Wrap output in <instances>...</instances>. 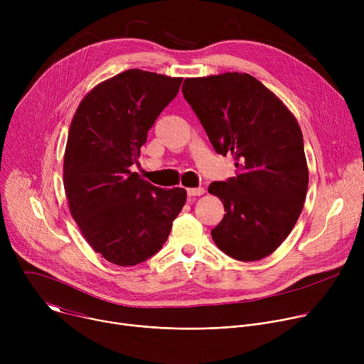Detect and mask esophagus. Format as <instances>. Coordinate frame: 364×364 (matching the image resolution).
<instances>
[{"label":"esophagus","mask_w":364,"mask_h":364,"mask_svg":"<svg viewBox=\"0 0 364 364\" xmlns=\"http://www.w3.org/2000/svg\"><path fill=\"white\" fill-rule=\"evenodd\" d=\"M204 188L203 187H196V188H187V194L188 196H201L204 194Z\"/></svg>","instance_id":"1"}]
</instances>
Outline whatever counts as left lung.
<instances>
[{
	"label": "left lung",
	"instance_id": "obj_1",
	"mask_svg": "<svg viewBox=\"0 0 364 364\" xmlns=\"http://www.w3.org/2000/svg\"><path fill=\"white\" fill-rule=\"evenodd\" d=\"M183 95L218 154L237 176L213 181L226 215L212 230L218 247L243 262L271 255L296 223L308 188L299 125L284 103L247 73L191 77Z\"/></svg>",
	"mask_w": 364,
	"mask_h": 364
}]
</instances>
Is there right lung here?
<instances>
[{"label": "right lung", "mask_w": 364, "mask_h": 364, "mask_svg": "<svg viewBox=\"0 0 364 364\" xmlns=\"http://www.w3.org/2000/svg\"><path fill=\"white\" fill-rule=\"evenodd\" d=\"M181 80L125 70L93 87L72 119L63 161L70 213L93 250L115 265L157 253L186 203L184 188L164 190L131 171Z\"/></svg>", "instance_id": "1"}]
</instances>
